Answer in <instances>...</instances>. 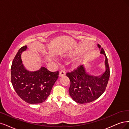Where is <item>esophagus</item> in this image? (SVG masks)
<instances>
[{
    "mask_svg": "<svg viewBox=\"0 0 129 129\" xmlns=\"http://www.w3.org/2000/svg\"><path fill=\"white\" fill-rule=\"evenodd\" d=\"M65 74H66V72H65V70H64V69H61V70L60 71L59 75L60 77H63V76L65 75Z\"/></svg>",
    "mask_w": 129,
    "mask_h": 129,
    "instance_id": "1",
    "label": "esophagus"
}]
</instances>
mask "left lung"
<instances>
[{
    "instance_id": "left-lung-1",
    "label": "left lung",
    "mask_w": 129,
    "mask_h": 129,
    "mask_svg": "<svg viewBox=\"0 0 129 129\" xmlns=\"http://www.w3.org/2000/svg\"><path fill=\"white\" fill-rule=\"evenodd\" d=\"M101 49V46L98 44ZM101 54L105 56V65L106 70L101 75H90L85 71L83 65H81L66 76L70 80L69 93L73 101L79 104H87L98 99L104 92L109 78V67L108 59L103 48Z\"/></svg>"
}]
</instances>
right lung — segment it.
<instances>
[{"instance_id":"1","label":"right lung","mask_w":129,"mask_h":129,"mask_svg":"<svg viewBox=\"0 0 129 129\" xmlns=\"http://www.w3.org/2000/svg\"><path fill=\"white\" fill-rule=\"evenodd\" d=\"M27 46L21 47L11 66V81L14 89L25 102L36 104L45 102L58 78L59 72H50L45 67L34 72L27 70L22 64L21 54Z\"/></svg>"}]
</instances>
